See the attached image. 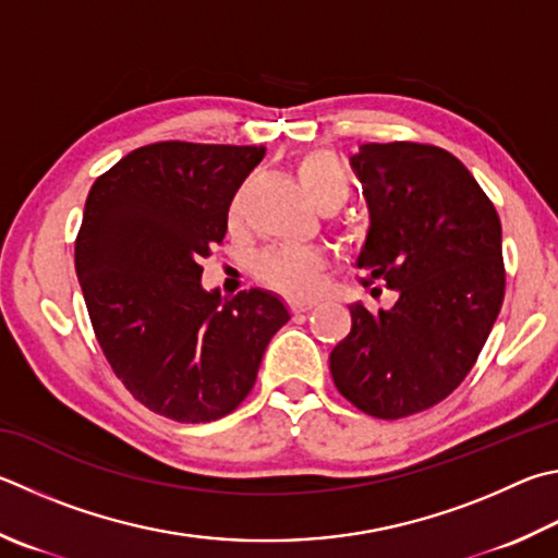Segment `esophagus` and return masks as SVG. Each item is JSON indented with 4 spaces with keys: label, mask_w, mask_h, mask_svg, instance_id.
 <instances>
[{
    "label": "esophagus",
    "mask_w": 558,
    "mask_h": 558,
    "mask_svg": "<svg viewBox=\"0 0 558 558\" xmlns=\"http://www.w3.org/2000/svg\"><path fill=\"white\" fill-rule=\"evenodd\" d=\"M317 307V302H290V310L295 314H302V312H310Z\"/></svg>",
    "instance_id": "1"
}]
</instances>
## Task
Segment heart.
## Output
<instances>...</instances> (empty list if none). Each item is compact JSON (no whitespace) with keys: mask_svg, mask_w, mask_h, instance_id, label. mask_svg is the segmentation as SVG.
Instances as JSON below:
<instances>
[{"mask_svg":"<svg viewBox=\"0 0 558 558\" xmlns=\"http://www.w3.org/2000/svg\"><path fill=\"white\" fill-rule=\"evenodd\" d=\"M298 178L322 211H337L349 199V175L341 160L331 150H310L298 160ZM241 209V199L231 202V217ZM256 276L266 286L276 288L292 298H307L317 292L324 260L317 251L310 248H268L256 258Z\"/></svg>","mask_w":558,"mask_h":558,"instance_id":"heart-1","label":"heart"}]
</instances>
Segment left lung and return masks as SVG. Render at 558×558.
Here are the masks:
<instances>
[{"mask_svg": "<svg viewBox=\"0 0 558 558\" xmlns=\"http://www.w3.org/2000/svg\"><path fill=\"white\" fill-rule=\"evenodd\" d=\"M351 168L371 215L356 268L363 286L380 282L398 300L378 314L353 302L329 368L361 412L400 420L459 388L498 319L500 217L469 168L437 146L363 144Z\"/></svg>", "mask_w": 558, "mask_h": 558, "instance_id": "8db88e82", "label": "left lung"}]
</instances>
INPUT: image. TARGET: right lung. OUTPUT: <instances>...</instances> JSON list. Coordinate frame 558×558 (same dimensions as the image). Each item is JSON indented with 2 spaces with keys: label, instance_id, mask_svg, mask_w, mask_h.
Returning a JSON list of instances; mask_svg holds the SVG:
<instances>
[{
  "label": "right lung",
  "instance_id": "add662e5",
  "mask_svg": "<svg viewBox=\"0 0 558 558\" xmlns=\"http://www.w3.org/2000/svg\"><path fill=\"white\" fill-rule=\"evenodd\" d=\"M263 156L266 146L160 141L131 150L87 195L75 270L95 337L126 390L168 420L234 412L290 319L272 292L221 298L199 282Z\"/></svg>",
  "mask_w": 558,
  "mask_h": 558
}]
</instances>
